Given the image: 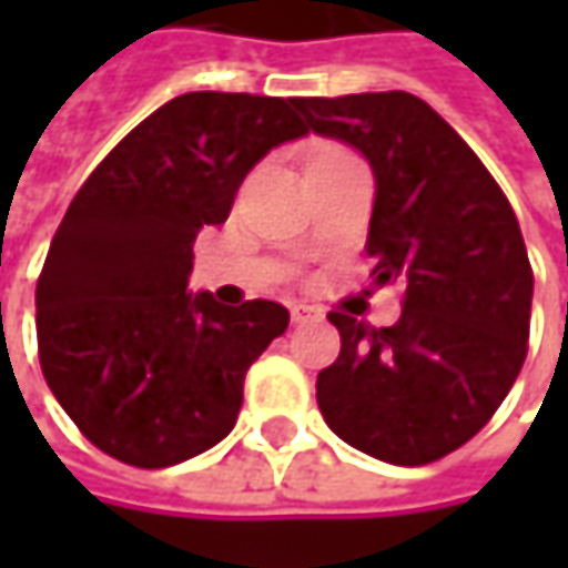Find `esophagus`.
<instances>
[{
  "instance_id": "esophagus-1",
  "label": "esophagus",
  "mask_w": 568,
  "mask_h": 568,
  "mask_svg": "<svg viewBox=\"0 0 568 568\" xmlns=\"http://www.w3.org/2000/svg\"><path fill=\"white\" fill-rule=\"evenodd\" d=\"M288 315H292V322H295V325L322 318V312H318L315 305H305V302H292V305H288Z\"/></svg>"
}]
</instances>
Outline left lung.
<instances>
[{
	"label": "left lung",
	"mask_w": 568,
	"mask_h": 568,
	"mask_svg": "<svg viewBox=\"0 0 568 568\" xmlns=\"http://www.w3.org/2000/svg\"><path fill=\"white\" fill-rule=\"evenodd\" d=\"M318 138L375 173V283L404 285L395 325L345 312L338 358L318 372L325 424L355 450L420 467L467 444L504 404L529 338L532 270L516 213L464 138L407 91L295 98Z\"/></svg>",
	"instance_id": "1"
}]
</instances>
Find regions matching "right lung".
Here are the masks:
<instances>
[{"label":"right lung","mask_w":568,"mask_h":568,"mask_svg":"<svg viewBox=\"0 0 568 568\" xmlns=\"http://www.w3.org/2000/svg\"><path fill=\"white\" fill-rule=\"evenodd\" d=\"M295 98L190 91L141 121L84 180L36 288L42 375L104 454L173 467L220 444L250 365L288 325L280 302L190 292L193 240L243 176L308 128Z\"/></svg>","instance_id":"1"}]
</instances>
